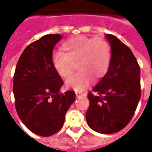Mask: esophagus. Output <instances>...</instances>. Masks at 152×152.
Here are the masks:
<instances>
[{
    "instance_id": "1",
    "label": "esophagus",
    "mask_w": 152,
    "mask_h": 152,
    "mask_svg": "<svg viewBox=\"0 0 152 152\" xmlns=\"http://www.w3.org/2000/svg\"><path fill=\"white\" fill-rule=\"evenodd\" d=\"M84 94H84V93L79 92V91H76V97H80V96L84 95Z\"/></svg>"
}]
</instances>
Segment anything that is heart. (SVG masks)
I'll return each instance as SVG.
<instances>
[{
	"label": "heart",
	"instance_id": "1",
	"mask_svg": "<svg viewBox=\"0 0 152 152\" xmlns=\"http://www.w3.org/2000/svg\"><path fill=\"white\" fill-rule=\"evenodd\" d=\"M62 50L52 54L53 69L62 78L69 77L74 65L79 71L66 80V86L76 91L85 89L94 79H100L107 72L112 59L109 43L102 37L80 35L63 42Z\"/></svg>",
	"mask_w": 152,
	"mask_h": 152
}]
</instances>
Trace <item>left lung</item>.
<instances>
[{
	"instance_id": "8db88e82",
	"label": "left lung",
	"mask_w": 152,
	"mask_h": 152,
	"mask_svg": "<svg viewBox=\"0 0 152 152\" xmlns=\"http://www.w3.org/2000/svg\"><path fill=\"white\" fill-rule=\"evenodd\" d=\"M112 48L109 69L88 93L86 121L93 130L117 133L134 116L141 97L140 66L131 50L113 35L107 34Z\"/></svg>"
}]
</instances>
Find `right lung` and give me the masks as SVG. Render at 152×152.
Instances as JSON below:
<instances>
[{
	"label": "right lung",
	"instance_id": "obj_1",
	"mask_svg": "<svg viewBox=\"0 0 152 152\" xmlns=\"http://www.w3.org/2000/svg\"><path fill=\"white\" fill-rule=\"evenodd\" d=\"M62 38L49 34L25 48L16 65L13 91L15 108L22 122L35 134L49 137L63 127L65 115L76 94L59 92L63 85L53 69V47Z\"/></svg>",
	"mask_w": 152,
	"mask_h": 152
}]
</instances>
